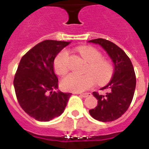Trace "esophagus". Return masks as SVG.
Returning a JSON list of instances; mask_svg holds the SVG:
<instances>
[{"label": "esophagus", "mask_w": 149, "mask_h": 149, "mask_svg": "<svg viewBox=\"0 0 149 149\" xmlns=\"http://www.w3.org/2000/svg\"><path fill=\"white\" fill-rule=\"evenodd\" d=\"M79 95L83 97H87L91 95V93H79Z\"/></svg>", "instance_id": "34e87169"}]
</instances>
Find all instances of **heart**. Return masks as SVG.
Returning a JSON list of instances; mask_svg holds the SVG:
<instances>
[{"mask_svg":"<svg viewBox=\"0 0 149 149\" xmlns=\"http://www.w3.org/2000/svg\"><path fill=\"white\" fill-rule=\"evenodd\" d=\"M79 53L88 63L84 75L70 73L62 79L61 84L65 91L81 92L88 90L94 85L95 79L99 84H105L111 79L113 72V65L109 61L102 58L98 50L90 46L79 49ZM69 53L66 50H62L54 59L53 66L58 75L65 74L68 71Z\"/></svg>","mask_w":149,"mask_h":149,"instance_id":"1","label":"heart"}]
</instances>
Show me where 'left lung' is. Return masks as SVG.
I'll return each instance as SVG.
<instances>
[{
  "label": "left lung",
  "mask_w": 149,
  "mask_h": 149,
  "mask_svg": "<svg viewBox=\"0 0 149 149\" xmlns=\"http://www.w3.org/2000/svg\"><path fill=\"white\" fill-rule=\"evenodd\" d=\"M101 46L113 64V73L111 81L100 90H107L105 95L93 92L97 106L89 111L92 118L107 122L117 120L126 112L134 97L136 77L129 57L114 43L104 38L88 41Z\"/></svg>",
  "instance_id": "left-lung-1"
}]
</instances>
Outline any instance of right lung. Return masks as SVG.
Wrapping results in <instances>:
<instances>
[{
    "label": "right lung",
    "mask_w": 149,
    "mask_h": 149,
    "mask_svg": "<svg viewBox=\"0 0 149 149\" xmlns=\"http://www.w3.org/2000/svg\"><path fill=\"white\" fill-rule=\"evenodd\" d=\"M70 42L45 40L29 50L20 61L14 79L20 106L31 118L49 121L63 113L72 93L58 89L54 72L56 56Z\"/></svg>",
    "instance_id": "add662e5"
}]
</instances>
